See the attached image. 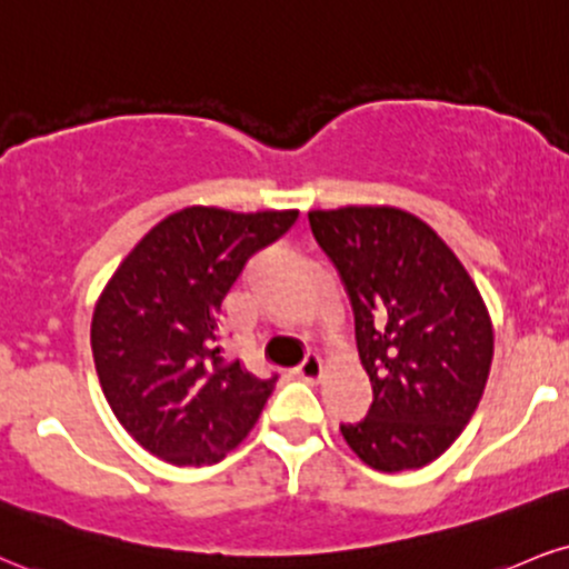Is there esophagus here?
Segmentation results:
<instances>
[{
    "mask_svg": "<svg viewBox=\"0 0 569 569\" xmlns=\"http://www.w3.org/2000/svg\"><path fill=\"white\" fill-rule=\"evenodd\" d=\"M297 376L305 381H318L320 376H323V360H320L318 355H310V358L297 368Z\"/></svg>",
    "mask_w": 569,
    "mask_h": 569,
    "instance_id": "obj_1",
    "label": "esophagus"
}]
</instances>
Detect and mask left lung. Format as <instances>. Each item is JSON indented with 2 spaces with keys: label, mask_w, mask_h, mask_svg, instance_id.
<instances>
[{
  "label": "left lung",
  "mask_w": 569,
  "mask_h": 569,
  "mask_svg": "<svg viewBox=\"0 0 569 569\" xmlns=\"http://www.w3.org/2000/svg\"><path fill=\"white\" fill-rule=\"evenodd\" d=\"M337 267L371 379L366 419L341 435L371 469H419L463 432L488 385L490 315L475 280L437 232L408 211H310Z\"/></svg>",
  "instance_id": "1"
}]
</instances>
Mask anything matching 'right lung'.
<instances>
[{
    "instance_id": "1",
    "label": "right lung",
    "mask_w": 569,
    "mask_h": 569,
    "mask_svg": "<svg viewBox=\"0 0 569 569\" xmlns=\"http://www.w3.org/2000/svg\"><path fill=\"white\" fill-rule=\"evenodd\" d=\"M299 211L190 207L161 219L108 280L92 315L102 395L148 453L217 463L251 432L278 376L224 360V297Z\"/></svg>"
}]
</instances>
